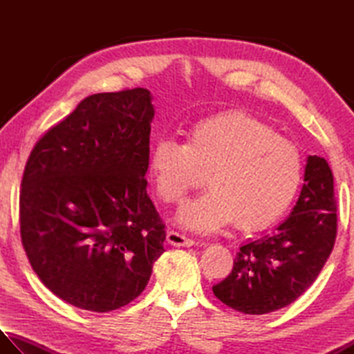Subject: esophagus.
Returning a JSON list of instances; mask_svg holds the SVG:
<instances>
[{
  "label": "esophagus",
  "instance_id": "34e87169",
  "mask_svg": "<svg viewBox=\"0 0 354 354\" xmlns=\"http://www.w3.org/2000/svg\"><path fill=\"white\" fill-rule=\"evenodd\" d=\"M167 242L171 246H187V248L193 246L194 243H196L193 239L187 237V236L181 234V232H178V231H169L167 232Z\"/></svg>",
  "mask_w": 354,
  "mask_h": 354
}]
</instances>
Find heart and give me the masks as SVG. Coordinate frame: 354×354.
Here are the masks:
<instances>
[{
	"instance_id": "obj_1",
	"label": "heart",
	"mask_w": 354,
	"mask_h": 354,
	"mask_svg": "<svg viewBox=\"0 0 354 354\" xmlns=\"http://www.w3.org/2000/svg\"><path fill=\"white\" fill-rule=\"evenodd\" d=\"M149 175L158 198L178 202L205 170L208 187L179 212V227L213 232L236 219L261 230L288 212L303 183V158L292 141L242 111L202 118L185 142L160 138L150 149Z\"/></svg>"
}]
</instances>
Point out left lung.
Returning a JSON list of instances; mask_svg holds the SVG:
<instances>
[{
  "label": "left lung",
  "instance_id": "8db88e82",
  "mask_svg": "<svg viewBox=\"0 0 354 354\" xmlns=\"http://www.w3.org/2000/svg\"><path fill=\"white\" fill-rule=\"evenodd\" d=\"M336 228L333 173L324 158L310 155L288 219L240 246L231 274L213 286L214 295L246 315L283 309L317 280L333 250Z\"/></svg>",
  "mask_w": 354,
  "mask_h": 354
}]
</instances>
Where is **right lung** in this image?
<instances>
[{"instance_id":"add662e5","label":"right lung","mask_w":354,"mask_h":354,"mask_svg":"<svg viewBox=\"0 0 354 354\" xmlns=\"http://www.w3.org/2000/svg\"><path fill=\"white\" fill-rule=\"evenodd\" d=\"M149 89L93 94L30 153L21 240L36 275L68 304L111 312L145 290L165 231L147 194Z\"/></svg>"}]
</instances>
